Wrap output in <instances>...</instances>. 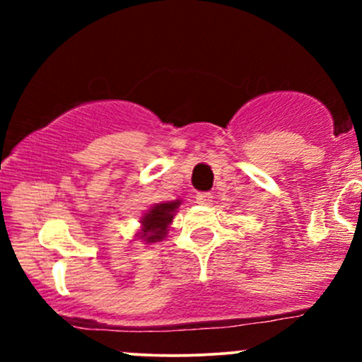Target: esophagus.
<instances>
[{"instance_id": "obj_1", "label": "esophagus", "mask_w": 362, "mask_h": 362, "mask_svg": "<svg viewBox=\"0 0 362 362\" xmlns=\"http://www.w3.org/2000/svg\"><path fill=\"white\" fill-rule=\"evenodd\" d=\"M195 202L201 206H211L213 204V194H197L195 195Z\"/></svg>"}]
</instances>
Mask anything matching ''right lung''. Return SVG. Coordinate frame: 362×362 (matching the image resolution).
I'll return each mask as SVG.
<instances>
[{"label": "right lung", "instance_id": "right-lung-1", "mask_svg": "<svg viewBox=\"0 0 362 362\" xmlns=\"http://www.w3.org/2000/svg\"><path fill=\"white\" fill-rule=\"evenodd\" d=\"M180 204L182 201L177 199V201L172 202H158V204L149 207L146 213L141 216V226L138 233H136L138 240L144 243L161 242L167 236L170 224L175 218V213Z\"/></svg>", "mask_w": 362, "mask_h": 362}]
</instances>
